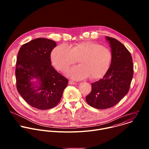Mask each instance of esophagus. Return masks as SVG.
I'll list each match as a JSON object with an SVG mask.
<instances>
[{"instance_id": "1", "label": "esophagus", "mask_w": 149, "mask_h": 149, "mask_svg": "<svg viewBox=\"0 0 149 149\" xmlns=\"http://www.w3.org/2000/svg\"><path fill=\"white\" fill-rule=\"evenodd\" d=\"M77 83L76 82H74V81H69V84H71V85H75Z\"/></svg>"}]
</instances>
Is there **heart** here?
Segmentation results:
<instances>
[{
	"label": "heart",
	"mask_w": 149,
	"mask_h": 149,
	"mask_svg": "<svg viewBox=\"0 0 149 149\" xmlns=\"http://www.w3.org/2000/svg\"><path fill=\"white\" fill-rule=\"evenodd\" d=\"M112 58V52L109 48L90 40L78 42L71 48L67 44H61L54 48L51 54L52 65L62 72L66 71L79 59L80 65L68 72V75L75 80L90 76L91 79L104 77L110 69Z\"/></svg>",
	"instance_id": "1"
}]
</instances>
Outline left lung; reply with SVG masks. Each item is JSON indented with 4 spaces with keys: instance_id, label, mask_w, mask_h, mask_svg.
Here are the masks:
<instances>
[{
    "instance_id": "8db88e82",
    "label": "left lung",
    "mask_w": 149,
    "mask_h": 149,
    "mask_svg": "<svg viewBox=\"0 0 149 149\" xmlns=\"http://www.w3.org/2000/svg\"><path fill=\"white\" fill-rule=\"evenodd\" d=\"M110 43L112 61L109 70L103 78L91 84V93L86 101L97 109L111 108L129 91L133 77V63L130 52L120 41L105 36Z\"/></svg>"
}]
</instances>
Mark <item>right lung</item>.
<instances>
[{"label": "right lung", "instance_id": "right-lung-1", "mask_svg": "<svg viewBox=\"0 0 149 149\" xmlns=\"http://www.w3.org/2000/svg\"><path fill=\"white\" fill-rule=\"evenodd\" d=\"M56 42L36 38L20 47L16 65V88L19 94L32 107L39 110L55 107L62 97L68 80L51 65V53ZM38 79L39 86L30 80Z\"/></svg>", "mask_w": 149, "mask_h": 149}]
</instances>
